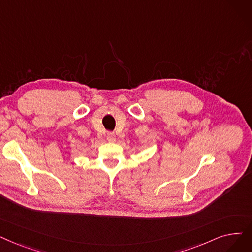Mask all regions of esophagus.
I'll return each mask as SVG.
<instances>
[{
    "mask_svg": "<svg viewBox=\"0 0 252 252\" xmlns=\"http://www.w3.org/2000/svg\"><path fill=\"white\" fill-rule=\"evenodd\" d=\"M106 138H107L108 141H114L115 140V134L112 133V132H109V133H107Z\"/></svg>",
    "mask_w": 252,
    "mask_h": 252,
    "instance_id": "34e87169",
    "label": "esophagus"
}]
</instances>
